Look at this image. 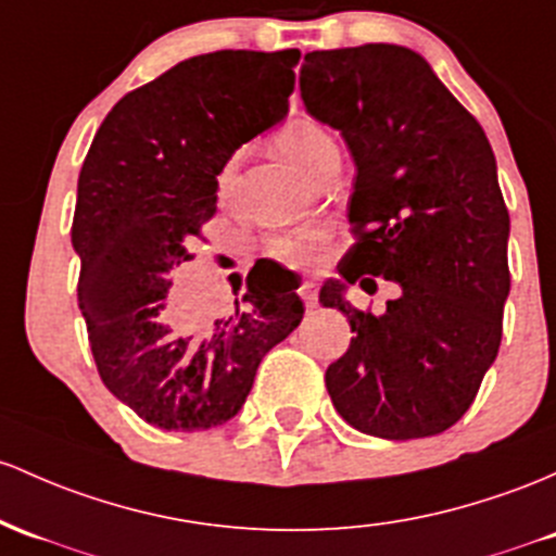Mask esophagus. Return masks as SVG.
Instances as JSON below:
<instances>
[{"label": "esophagus", "instance_id": "34e87169", "mask_svg": "<svg viewBox=\"0 0 556 556\" xmlns=\"http://www.w3.org/2000/svg\"><path fill=\"white\" fill-rule=\"evenodd\" d=\"M298 295L303 298L306 308L319 306V290H316V282H311V279H306V282H303L301 288H298Z\"/></svg>", "mask_w": 556, "mask_h": 556}]
</instances>
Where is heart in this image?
Segmentation results:
<instances>
[{"instance_id": "b5f03b06", "label": "heart", "mask_w": 556, "mask_h": 556, "mask_svg": "<svg viewBox=\"0 0 556 556\" xmlns=\"http://www.w3.org/2000/svg\"><path fill=\"white\" fill-rule=\"evenodd\" d=\"M274 144H277V150L282 152L290 163H295L298 168H303L306 174H311V168L316 166L321 152L332 148V139H329V134L321 129L319 124H314V121L298 118V121H290V124H285L282 129L274 134ZM235 168H237V161L235 157H229V161L222 166V170H218L216 187L222 198H227L231 185H235ZM319 242H321V229L316 227L295 229V231H288V235L274 237V240L268 242V253H271L274 258L285 261V264H308V261L314 258Z\"/></svg>"}]
</instances>
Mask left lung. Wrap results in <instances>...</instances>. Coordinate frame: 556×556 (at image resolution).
<instances>
[{"label": "left lung", "mask_w": 556, "mask_h": 556, "mask_svg": "<svg viewBox=\"0 0 556 556\" xmlns=\"http://www.w3.org/2000/svg\"><path fill=\"white\" fill-rule=\"evenodd\" d=\"M303 105L343 134L356 181L358 242L319 301L351 321V348L325 382L348 425L388 441L448 430L478 395L502 343L509 213L478 121L430 63L399 45L308 52ZM369 276L402 292L382 315L344 301Z\"/></svg>", "instance_id": "left-lung-1"}]
</instances>
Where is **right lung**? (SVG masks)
Instances as JSON below:
<instances>
[{
	"instance_id": "obj_1",
	"label": "right lung",
	"mask_w": 556,
	"mask_h": 556,
	"mask_svg": "<svg viewBox=\"0 0 556 556\" xmlns=\"http://www.w3.org/2000/svg\"><path fill=\"white\" fill-rule=\"evenodd\" d=\"M301 52L198 54L129 91L102 121L78 176V308L110 393L161 430L229 422L261 358L301 325L298 285L250 282L222 319L187 321L174 274L216 213V176L288 115Z\"/></svg>"
}]
</instances>
